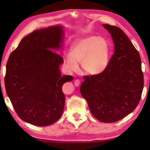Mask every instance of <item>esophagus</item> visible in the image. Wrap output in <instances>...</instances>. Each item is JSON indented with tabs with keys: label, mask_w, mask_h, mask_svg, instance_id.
Listing matches in <instances>:
<instances>
[{
	"label": "esophagus",
	"mask_w": 150,
	"mask_h": 150,
	"mask_svg": "<svg viewBox=\"0 0 150 150\" xmlns=\"http://www.w3.org/2000/svg\"><path fill=\"white\" fill-rule=\"evenodd\" d=\"M74 84L75 86H79V84H80V81H79V79H76L74 81Z\"/></svg>",
	"instance_id": "34e87169"
}]
</instances>
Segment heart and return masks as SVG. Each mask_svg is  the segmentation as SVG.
<instances>
[{
    "instance_id": "1",
    "label": "heart",
    "mask_w": 150,
    "mask_h": 150,
    "mask_svg": "<svg viewBox=\"0 0 150 150\" xmlns=\"http://www.w3.org/2000/svg\"><path fill=\"white\" fill-rule=\"evenodd\" d=\"M109 43L103 37L90 36L75 42L69 54L64 57V64L70 72L77 71L81 63L84 71L89 75L103 73L110 61Z\"/></svg>"
}]
</instances>
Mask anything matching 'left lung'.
I'll use <instances>...</instances> for the list:
<instances>
[{"label":"left lung","instance_id":"8db88e82","mask_svg":"<svg viewBox=\"0 0 150 150\" xmlns=\"http://www.w3.org/2000/svg\"><path fill=\"white\" fill-rule=\"evenodd\" d=\"M103 26L112 37L114 53L103 73L84 76L80 91L93 115L110 123L135 109L141 97L144 77L140 55L129 38L119 27Z\"/></svg>","mask_w":150,"mask_h":150}]
</instances>
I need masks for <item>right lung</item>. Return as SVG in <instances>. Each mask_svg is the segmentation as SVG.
Segmentation results:
<instances>
[{"label": "right lung", "instance_id": "obj_1", "mask_svg": "<svg viewBox=\"0 0 150 150\" xmlns=\"http://www.w3.org/2000/svg\"><path fill=\"white\" fill-rule=\"evenodd\" d=\"M64 30L61 26L35 30L24 37L9 55L4 83L18 117L37 126H46L61 117L65 104L62 85L73 81L61 75Z\"/></svg>", "mask_w": 150, "mask_h": 150}]
</instances>
